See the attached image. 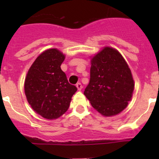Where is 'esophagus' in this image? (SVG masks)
Here are the masks:
<instances>
[{
	"label": "esophagus",
	"mask_w": 159,
	"mask_h": 159,
	"mask_svg": "<svg viewBox=\"0 0 159 159\" xmlns=\"http://www.w3.org/2000/svg\"><path fill=\"white\" fill-rule=\"evenodd\" d=\"M76 87H77V89H78V90H79V91H81V89H82V88H83V86H82V84H81V83H78V84H76Z\"/></svg>",
	"instance_id": "1"
}]
</instances>
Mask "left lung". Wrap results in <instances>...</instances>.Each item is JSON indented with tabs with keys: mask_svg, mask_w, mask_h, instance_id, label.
I'll use <instances>...</instances> for the list:
<instances>
[{
	"mask_svg": "<svg viewBox=\"0 0 159 159\" xmlns=\"http://www.w3.org/2000/svg\"><path fill=\"white\" fill-rule=\"evenodd\" d=\"M134 86L131 70L121 54L107 47L91 59L90 81L84 94L99 113L111 116L127 107Z\"/></svg>",
	"mask_w": 159,
	"mask_h": 159,
	"instance_id": "1",
	"label": "left lung"
}]
</instances>
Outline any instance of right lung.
<instances>
[{
    "mask_svg": "<svg viewBox=\"0 0 159 159\" xmlns=\"http://www.w3.org/2000/svg\"><path fill=\"white\" fill-rule=\"evenodd\" d=\"M65 55L55 48L40 54L27 74L25 92L28 103L44 118L55 119L68 109L77 88L61 69Z\"/></svg>",
    "mask_w": 159,
    "mask_h": 159,
    "instance_id": "right-lung-1",
    "label": "right lung"
}]
</instances>
